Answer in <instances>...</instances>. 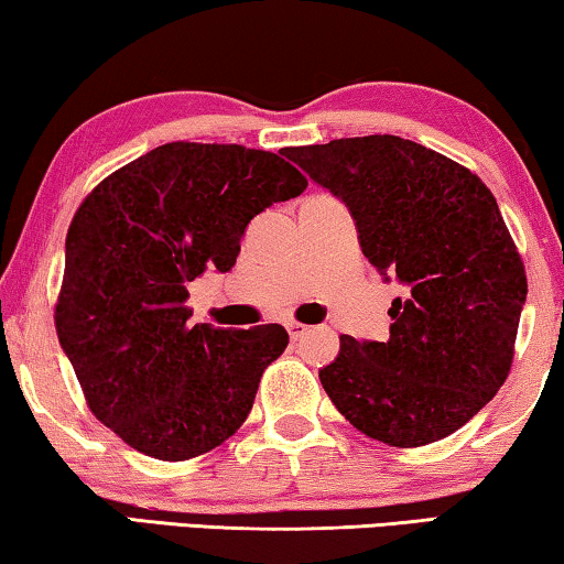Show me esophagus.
<instances>
[{"mask_svg":"<svg viewBox=\"0 0 564 564\" xmlns=\"http://www.w3.org/2000/svg\"><path fill=\"white\" fill-rule=\"evenodd\" d=\"M288 330H290V338H292V340H300V338L305 336V333L310 330V325L297 323V321H290V323H288Z\"/></svg>","mask_w":564,"mask_h":564,"instance_id":"34e87169","label":"esophagus"}]
</instances>
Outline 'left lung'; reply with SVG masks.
I'll list each match as a JSON object with an SVG mask.
<instances>
[{"mask_svg": "<svg viewBox=\"0 0 564 564\" xmlns=\"http://www.w3.org/2000/svg\"><path fill=\"white\" fill-rule=\"evenodd\" d=\"M346 203L381 274L406 288L389 340L340 336L321 369L330 402L391 447L437 443L496 397L511 371L527 272L494 193L445 154L394 134L288 147Z\"/></svg>", "mask_w": 564, "mask_h": 564, "instance_id": "8db88e82", "label": "left lung"}]
</instances>
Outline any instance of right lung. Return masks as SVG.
I'll list each match as a JSON object with an SVG mask.
<instances>
[{
	"mask_svg": "<svg viewBox=\"0 0 564 564\" xmlns=\"http://www.w3.org/2000/svg\"><path fill=\"white\" fill-rule=\"evenodd\" d=\"M307 181L280 154L170 142L94 187L65 236L55 330L88 410L129 447L191 460L241 427L282 325H191L187 282L228 272L251 218Z\"/></svg>",
	"mask_w": 564,
	"mask_h": 564,
	"instance_id": "add662e5",
	"label": "right lung"
}]
</instances>
